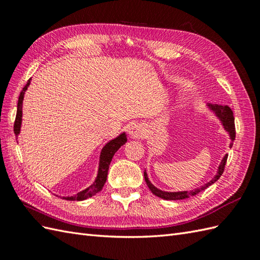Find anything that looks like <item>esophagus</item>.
I'll return each mask as SVG.
<instances>
[{"label": "esophagus", "mask_w": 260, "mask_h": 260, "mask_svg": "<svg viewBox=\"0 0 260 260\" xmlns=\"http://www.w3.org/2000/svg\"><path fill=\"white\" fill-rule=\"evenodd\" d=\"M145 126L142 124H134L129 127L128 134L133 140H142L145 137Z\"/></svg>", "instance_id": "esophagus-1"}]
</instances>
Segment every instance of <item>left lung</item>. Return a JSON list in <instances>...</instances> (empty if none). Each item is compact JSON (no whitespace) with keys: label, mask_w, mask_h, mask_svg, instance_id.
<instances>
[{"label":"left lung","mask_w":260,"mask_h":260,"mask_svg":"<svg viewBox=\"0 0 260 260\" xmlns=\"http://www.w3.org/2000/svg\"><path fill=\"white\" fill-rule=\"evenodd\" d=\"M208 108L210 110H212V112L214 113V115L217 116L220 121H221V124L223 126L224 131H227L228 133H229V137H230L231 142H234L235 141V137H236V128H235L234 113H233V110H231V108L228 107V106H222V105H217V104L208 105ZM231 146H233V143H231ZM227 158H228V154H225V155L222 158L221 163H220V165H219L218 171H217V174L213 176L211 181H209L208 183L202 185L201 187H199V189L192 190L190 192H187V191L167 192V191L159 190V189H157V187H155L151 183L150 180H148V178H147V173L145 172V171H144V179H145V182H146V184L148 186V189L152 191V193H153L154 196H156V197L161 198V199H164V200H183V199L193 197V196L198 194V193H200L201 191L206 190L208 186L213 184L215 181L219 180V178L222 175L223 171H224V167H225V162H227Z\"/></svg>","instance_id":"left-lung-1"}]
</instances>
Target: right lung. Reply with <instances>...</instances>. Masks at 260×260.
<instances>
[{
	"label": "right lung",
	"mask_w": 260,
	"mask_h": 260,
	"mask_svg": "<svg viewBox=\"0 0 260 260\" xmlns=\"http://www.w3.org/2000/svg\"><path fill=\"white\" fill-rule=\"evenodd\" d=\"M31 82V79L27 80L26 85L23 87V89L20 92L19 96V102H18V110H16V117L14 121V134L15 136H18L20 134L21 131V124H22V104H23V98H24V93L29 87ZM127 142V137L125 132L124 133L119 134L116 139L109 141L106 145L103 147V150L101 152V156H99V167H98V172L97 176L93 183L88 186L87 189L82 190L80 192L77 193L75 196L71 197H62V199H66V200L69 201H82L86 200L88 198H91L103 189V186L105 184V182L107 180V174H108V169H109V164L112 162V158L114 156V154L119 150V147L121 145H124Z\"/></svg>",
	"instance_id": "1"
}]
</instances>
